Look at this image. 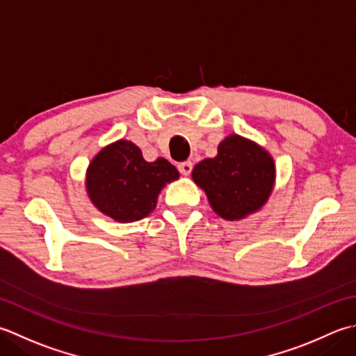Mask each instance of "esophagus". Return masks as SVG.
Returning <instances> with one entry per match:
<instances>
[{"instance_id": "34e87169", "label": "esophagus", "mask_w": 356, "mask_h": 356, "mask_svg": "<svg viewBox=\"0 0 356 356\" xmlns=\"http://www.w3.org/2000/svg\"><path fill=\"white\" fill-rule=\"evenodd\" d=\"M177 168H179L180 172L184 174V176H188V174L193 171V162H191V160H185V162H180L177 165Z\"/></svg>"}]
</instances>
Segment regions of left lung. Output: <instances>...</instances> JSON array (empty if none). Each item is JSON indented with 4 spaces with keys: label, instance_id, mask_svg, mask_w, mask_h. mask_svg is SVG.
Instances as JSON below:
<instances>
[{
    "label": "left lung",
    "instance_id": "1",
    "mask_svg": "<svg viewBox=\"0 0 356 356\" xmlns=\"http://www.w3.org/2000/svg\"><path fill=\"white\" fill-rule=\"evenodd\" d=\"M193 179L220 218L236 220L266 204L275 182V163L256 143L229 136L219 145L218 156L194 166Z\"/></svg>",
    "mask_w": 356,
    "mask_h": 356
}]
</instances>
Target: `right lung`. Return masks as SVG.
Returning <instances> with one entry per match:
<instances>
[{
    "mask_svg": "<svg viewBox=\"0 0 356 356\" xmlns=\"http://www.w3.org/2000/svg\"><path fill=\"white\" fill-rule=\"evenodd\" d=\"M176 179L179 171L166 159L146 162L134 143L118 140L90 162L86 188L102 213L117 222H134L154 210L160 190Z\"/></svg>",
    "mask_w": 356,
    "mask_h": 356,
    "instance_id": "1",
    "label": "right lung"
}]
</instances>
